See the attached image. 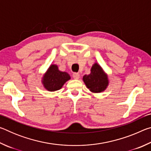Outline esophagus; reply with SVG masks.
Here are the masks:
<instances>
[{"instance_id":"1","label":"esophagus","mask_w":151,"mask_h":151,"mask_svg":"<svg viewBox=\"0 0 151 151\" xmlns=\"http://www.w3.org/2000/svg\"><path fill=\"white\" fill-rule=\"evenodd\" d=\"M73 77L75 79H78L79 78H80V75H79L78 73H75L73 74Z\"/></svg>"}]
</instances>
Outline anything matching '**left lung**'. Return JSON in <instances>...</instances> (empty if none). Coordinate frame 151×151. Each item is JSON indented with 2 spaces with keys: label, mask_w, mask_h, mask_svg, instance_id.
Masks as SVG:
<instances>
[{
  "label": "left lung",
  "mask_w": 151,
  "mask_h": 151,
  "mask_svg": "<svg viewBox=\"0 0 151 151\" xmlns=\"http://www.w3.org/2000/svg\"><path fill=\"white\" fill-rule=\"evenodd\" d=\"M91 73L83 76V81L86 86L93 93H101L105 90L109 81L106 75L98 64L95 63L92 66Z\"/></svg>",
  "instance_id": "8db88e82"
}]
</instances>
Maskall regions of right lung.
<instances>
[{"instance_id": "add662e5", "label": "right lung", "mask_w": 151, "mask_h": 151, "mask_svg": "<svg viewBox=\"0 0 151 151\" xmlns=\"http://www.w3.org/2000/svg\"><path fill=\"white\" fill-rule=\"evenodd\" d=\"M70 78L67 73L61 72L57 65H52L43 77V85L48 91H55L62 88L64 84Z\"/></svg>"}]
</instances>
